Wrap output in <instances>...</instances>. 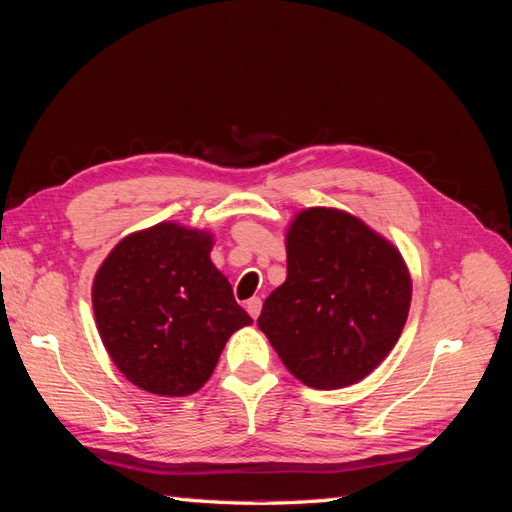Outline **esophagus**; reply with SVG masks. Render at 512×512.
Segmentation results:
<instances>
[{
  "instance_id": "esophagus-1",
  "label": "esophagus",
  "mask_w": 512,
  "mask_h": 512,
  "mask_svg": "<svg viewBox=\"0 0 512 512\" xmlns=\"http://www.w3.org/2000/svg\"><path fill=\"white\" fill-rule=\"evenodd\" d=\"M246 310H248L250 317L257 319V317H259V312H262V299H259V297L248 299V301H246Z\"/></svg>"
}]
</instances>
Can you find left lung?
<instances>
[{
  "mask_svg": "<svg viewBox=\"0 0 512 512\" xmlns=\"http://www.w3.org/2000/svg\"><path fill=\"white\" fill-rule=\"evenodd\" d=\"M288 277L257 325L301 383L339 389L363 380L405 328L411 281L387 239L334 209L292 222Z\"/></svg>",
  "mask_w": 512,
  "mask_h": 512,
  "instance_id": "1",
  "label": "left lung"
}]
</instances>
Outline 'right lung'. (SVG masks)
<instances>
[{
    "label": "right lung",
    "instance_id": "obj_1",
    "mask_svg": "<svg viewBox=\"0 0 512 512\" xmlns=\"http://www.w3.org/2000/svg\"><path fill=\"white\" fill-rule=\"evenodd\" d=\"M211 235L162 222L118 242L92 288L94 317L129 383L189 396L235 330L253 323L211 264Z\"/></svg>",
    "mask_w": 512,
    "mask_h": 512
}]
</instances>
